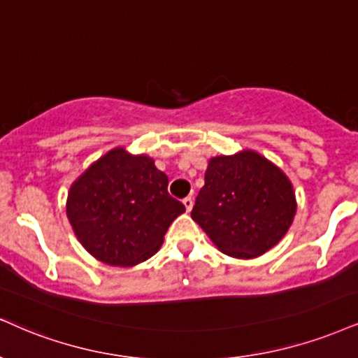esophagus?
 Wrapping results in <instances>:
<instances>
[{
    "label": "esophagus",
    "instance_id": "obj_1",
    "mask_svg": "<svg viewBox=\"0 0 358 358\" xmlns=\"http://www.w3.org/2000/svg\"><path fill=\"white\" fill-rule=\"evenodd\" d=\"M183 205H185V208H187V212H192V208H193V198H192V196L183 198Z\"/></svg>",
    "mask_w": 358,
    "mask_h": 358
}]
</instances>
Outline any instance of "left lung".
I'll use <instances>...</instances> for the list:
<instances>
[{
	"instance_id": "left-lung-1",
	"label": "left lung",
	"mask_w": 358,
	"mask_h": 358,
	"mask_svg": "<svg viewBox=\"0 0 358 358\" xmlns=\"http://www.w3.org/2000/svg\"><path fill=\"white\" fill-rule=\"evenodd\" d=\"M295 212L287 175L262 155L245 150L208 162L192 218L225 255L255 258L285 236Z\"/></svg>"
}]
</instances>
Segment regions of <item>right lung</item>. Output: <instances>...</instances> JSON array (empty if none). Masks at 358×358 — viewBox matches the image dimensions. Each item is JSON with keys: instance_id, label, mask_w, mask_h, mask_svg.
Segmentation results:
<instances>
[{"instance_id": "right-lung-1", "label": "right lung", "mask_w": 358, "mask_h": 358, "mask_svg": "<svg viewBox=\"0 0 358 358\" xmlns=\"http://www.w3.org/2000/svg\"><path fill=\"white\" fill-rule=\"evenodd\" d=\"M185 212L168 193V176L146 155L115 148L71 185L66 215L76 238L94 258L113 266L148 260L168 227Z\"/></svg>"}]
</instances>
